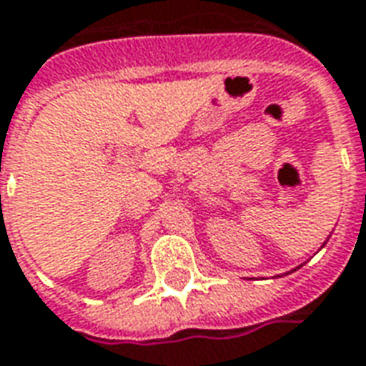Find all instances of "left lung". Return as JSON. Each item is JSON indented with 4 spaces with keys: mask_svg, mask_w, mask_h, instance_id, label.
Wrapping results in <instances>:
<instances>
[{
    "mask_svg": "<svg viewBox=\"0 0 366 366\" xmlns=\"http://www.w3.org/2000/svg\"><path fill=\"white\" fill-rule=\"evenodd\" d=\"M329 237H331V236H329ZM329 237H327L325 242H323V245H325L327 242H329ZM323 245H321V247H323ZM321 247H319V249H321ZM299 267H301V265H299ZM299 267H295V269H299ZM295 269H291V272H295ZM291 272H287V273H291ZM287 273H285V275H287ZM277 277H281V275H277Z\"/></svg>",
    "mask_w": 366,
    "mask_h": 366,
    "instance_id": "1",
    "label": "left lung"
}]
</instances>
